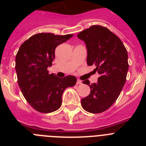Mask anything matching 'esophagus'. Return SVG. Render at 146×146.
<instances>
[{
  "label": "esophagus",
  "mask_w": 146,
  "mask_h": 146,
  "mask_svg": "<svg viewBox=\"0 0 146 146\" xmlns=\"http://www.w3.org/2000/svg\"><path fill=\"white\" fill-rule=\"evenodd\" d=\"M80 84H82V80L78 79L77 81V85H80Z\"/></svg>",
  "instance_id": "1"
}]
</instances>
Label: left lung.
<instances>
[{"mask_svg": "<svg viewBox=\"0 0 146 146\" xmlns=\"http://www.w3.org/2000/svg\"><path fill=\"white\" fill-rule=\"evenodd\" d=\"M83 40L88 50L87 64L95 65L99 74L98 82L88 85L91 93L81 99L86 111L100 113L109 109L116 101L126 80L129 69L126 47L116 35L106 27L94 25L77 34Z\"/></svg>", "mask_w": 146, "mask_h": 146, "instance_id": "1", "label": "left lung"}]
</instances>
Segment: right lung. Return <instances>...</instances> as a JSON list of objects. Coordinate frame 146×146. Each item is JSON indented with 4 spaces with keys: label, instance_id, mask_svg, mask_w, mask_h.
<instances>
[{
    "label": "right lung",
    "instance_id": "1",
    "mask_svg": "<svg viewBox=\"0 0 146 146\" xmlns=\"http://www.w3.org/2000/svg\"><path fill=\"white\" fill-rule=\"evenodd\" d=\"M72 36L73 34L36 33L23 42L17 53L18 85L26 101L39 113H52L59 109L64 90L77 82L74 76L59 78L47 70L55 58L56 47Z\"/></svg>",
    "mask_w": 146,
    "mask_h": 146
}]
</instances>
